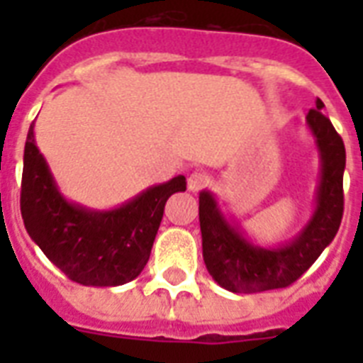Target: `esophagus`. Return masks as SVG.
Listing matches in <instances>:
<instances>
[{
    "mask_svg": "<svg viewBox=\"0 0 363 363\" xmlns=\"http://www.w3.org/2000/svg\"><path fill=\"white\" fill-rule=\"evenodd\" d=\"M207 182H209L207 175L199 173V171H194L192 175L188 177V190L190 192H199V190H203L207 186Z\"/></svg>",
    "mask_w": 363,
    "mask_h": 363,
    "instance_id": "1",
    "label": "esophagus"
}]
</instances>
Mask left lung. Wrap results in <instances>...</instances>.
Segmentation results:
<instances>
[{
    "instance_id": "1",
    "label": "left lung",
    "mask_w": 363,
    "mask_h": 363,
    "mask_svg": "<svg viewBox=\"0 0 363 363\" xmlns=\"http://www.w3.org/2000/svg\"><path fill=\"white\" fill-rule=\"evenodd\" d=\"M320 99L307 113V125L320 152V184L316 209L301 232L277 248L256 247L232 226L218 209L215 196L199 194V228L207 271L222 288L235 294H254L286 288L296 282L322 250L333 241L343 218V173L347 154L343 139L322 115Z\"/></svg>"
}]
</instances>
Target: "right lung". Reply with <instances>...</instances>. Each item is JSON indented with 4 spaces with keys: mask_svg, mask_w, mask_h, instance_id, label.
I'll list each match as a JSON object with an SVG mask.
<instances>
[{
    "mask_svg": "<svg viewBox=\"0 0 363 363\" xmlns=\"http://www.w3.org/2000/svg\"><path fill=\"white\" fill-rule=\"evenodd\" d=\"M186 190L182 175L147 188L113 211H90L60 194L30 125L24 147L20 213L30 238L67 279L84 286H121L147 265L165 201Z\"/></svg>",
    "mask_w": 363,
    "mask_h": 363,
    "instance_id": "obj_1",
    "label": "right lung"
}]
</instances>
